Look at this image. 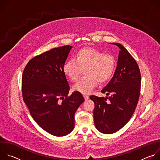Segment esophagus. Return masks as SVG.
<instances>
[{
    "instance_id": "34e87169",
    "label": "esophagus",
    "mask_w": 160,
    "mask_h": 160,
    "mask_svg": "<svg viewBox=\"0 0 160 160\" xmlns=\"http://www.w3.org/2000/svg\"><path fill=\"white\" fill-rule=\"evenodd\" d=\"M83 98H84V99H85V101L88 100V98H89V97H88L87 95H83Z\"/></svg>"
}]
</instances>
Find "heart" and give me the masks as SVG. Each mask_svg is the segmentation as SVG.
Listing matches in <instances>:
<instances>
[{"label":"heart","mask_w":160,"mask_h":160,"mask_svg":"<svg viewBox=\"0 0 160 160\" xmlns=\"http://www.w3.org/2000/svg\"><path fill=\"white\" fill-rule=\"evenodd\" d=\"M115 59L112 56L104 54L94 48H84L64 64L63 72L70 80L75 81L84 70L85 75L73 85V88L86 94L96 87L98 82L108 80L115 71Z\"/></svg>","instance_id":"obj_1"}]
</instances>
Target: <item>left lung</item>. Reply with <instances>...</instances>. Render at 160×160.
Segmentation results:
<instances>
[{"mask_svg":"<svg viewBox=\"0 0 160 160\" xmlns=\"http://www.w3.org/2000/svg\"><path fill=\"white\" fill-rule=\"evenodd\" d=\"M111 43L117 45L120 51L115 73L101 90L110 96L90 97L95 104V126L105 134L117 132L129 121L138 102L141 83L140 70L134 58L122 44Z\"/></svg>","mask_w":160,"mask_h":160,"instance_id":"obj_1","label":"left lung"}]
</instances>
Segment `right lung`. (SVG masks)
Returning <instances> with one entry per match:
<instances>
[{
  "instance_id": "add662e5",
  "label": "right lung",
  "mask_w": 160,
  "mask_h": 160,
  "mask_svg": "<svg viewBox=\"0 0 160 160\" xmlns=\"http://www.w3.org/2000/svg\"><path fill=\"white\" fill-rule=\"evenodd\" d=\"M72 48L64 45L35 56L22 77V98L32 117L42 129L57 137L73 130L75 113L84 101L77 91L68 96L70 88L63 65Z\"/></svg>"
}]
</instances>
